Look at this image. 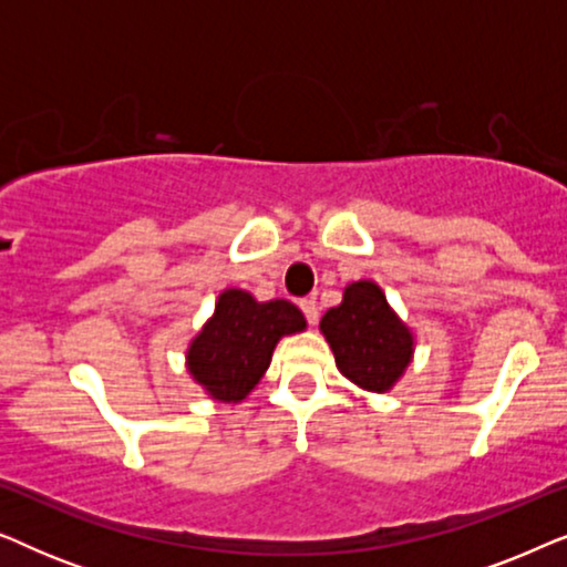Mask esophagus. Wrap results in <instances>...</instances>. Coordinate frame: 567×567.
<instances>
[{
  "instance_id": "esophagus-1",
  "label": "esophagus",
  "mask_w": 567,
  "mask_h": 567,
  "mask_svg": "<svg viewBox=\"0 0 567 567\" xmlns=\"http://www.w3.org/2000/svg\"><path fill=\"white\" fill-rule=\"evenodd\" d=\"M299 307H301V312H305L307 322H309V324H317V320H320V309H317L315 299H301Z\"/></svg>"
}]
</instances>
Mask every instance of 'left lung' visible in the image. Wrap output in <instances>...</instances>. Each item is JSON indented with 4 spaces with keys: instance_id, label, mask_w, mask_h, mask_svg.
Returning <instances> with one entry per match:
<instances>
[{
    "instance_id": "obj_1",
    "label": "left lung",
    "mask_w": 567,
    "mask_h": 567,
    "mask_svg": "<svg viewBox=\"0 0 567 567\" xmlns=\"http://www.w3.org/2000/svg\"><path fill=\"white\" fill-rule=\"evenodd\" d=\"M320 330L336 353L338 369L353 384L386 392L410 363L413 338L371 281L351 284L343 305L324 312Z\"/></svg>"
}]
</instances>
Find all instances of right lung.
<instances>
[{
	"label": "right lung",
	"mask_w": 567,
	"mask_h": 567,
	"mask_svg": "<svg viewBox=\"0 0 567 567\" xmlns=\"http://www.w3.org/2000/svg\"><path fill=\"white\" fill-rule=\"evenodd\" d=\"M305 315L291 301H255L247 291L229 289L219 297L216 315L193 340L188 369L216 400H243L262 371L281 336L305 330Z\"/></svg>",
	"instance_id": "obj_1"
}]
</instances>
